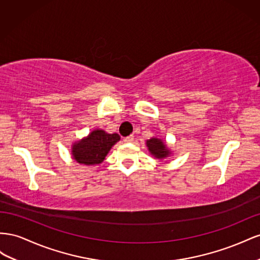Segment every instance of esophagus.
<instances>
[{"label": "esophagus", "instance_id": "esophagus-1", "mask_svg": "<svg viewBox=\"0 0 260 260\" xmlns=\"http://www.w3.org/2000/svg\"><path fill=\"white\" fill-rule=\"evenodd\" d=\"M133 140H134V136L131 135V136H127V137L124 138V143H132Z\"/></svg>", "mask_w": 260, "mask_h": 260}]
</instances>
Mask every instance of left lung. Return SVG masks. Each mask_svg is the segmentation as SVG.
Instances as JSON below:
<instances>
[{
    "instance_id": "obj_1",
    "label": "left lung",
    "mask_w": 260,
    "mask_h": 260,
    "mask_svg": "<svg viewBox=\"0 0 260 260\" xmlns=\"http://www.w3.org/2000/svg\"><path fill=\"white\" fill-rule=\"evenodd\" d=\"M146 145L148 147L149 152L157 159H165L171 154V151L168 149L166 144L159 138L152 137L150 139H148L146 142Z\"/></svg>"
}]
</instances>
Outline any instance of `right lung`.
Wrapping results in <instances>:
<instances>
[{
	"label": "right lung",
	"mask_w": 260,
	"mask_h": 260,
	"mask_svg": "<svg viewBox=\"0 0 260 260\" xmlns=\"http://www.w3.org/2000/svg\"><path fill=\"white\" fill-rule=\"evenodd\" d=\"M118 140L120 136L116 133L108 134L102 129H94L87 137L73 145V159L85 166L99 165Z\"/></svg>",
	"instance_id": "obj_1"
}]
</instances>
